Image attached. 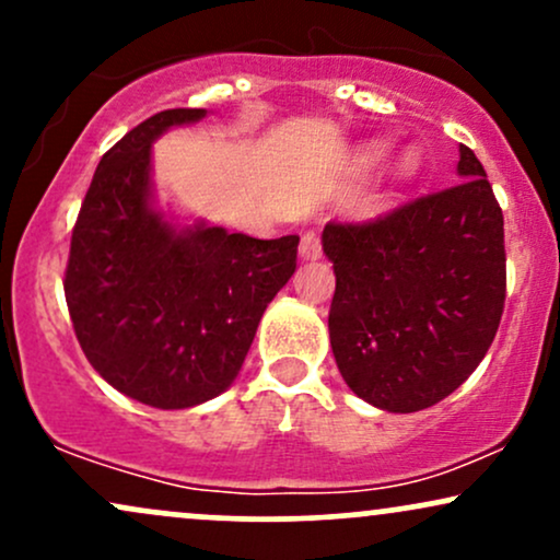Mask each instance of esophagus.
<instances>
[{"label":"esophagus","mask_w":560,"mask_h":560,"mask_svg":"<svg viewBox=\"0 0 560 560\" xmlns=\"http://www.w3.org/2000/svg\"><path fill=\"white\" fill-rule=\"evenodd\" d=\"M320 253H324V247H320L318 231L307 229L305 234H302V240H300V255L305 260H316V258H320Z\"/></svg>","instance_id":"esophagus-1"}]
</instances>
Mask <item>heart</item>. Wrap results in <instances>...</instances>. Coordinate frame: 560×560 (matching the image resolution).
<instances>
[{"label":"heart","instance_id":"obj_1","mask_svg":"<svg viewBox=\"0 0 560 560\" xmlns=\"http://www.w3.org/2000/svg\"><path fill=\"white\" fill-rule=\"evenodd\" d=\"M376 158H378V152L376 150H369L361 158V163L363 165H371ZM416 171H419V158H416L413 152H402V155L397 158V163H395V176L397 178H410V176H416Z\"/></svg>","mask_w":560,"mask_h":560}]
</instances>
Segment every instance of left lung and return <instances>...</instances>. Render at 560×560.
<instances>
[{
	"label": "left lung",
	"instance_id": "left-lung-1",
	"mask_svg": "<svg viewBox=\"0 0 560 560\" xmlns=\"http://www.w3.org/2000/svg\"><path fill=\"white\" fill-rule=\"evenodd\" d=\"M458 182L365 223L331 221L334 361L347 387L389 413L432 408L490 350L505 305L503 210L460 144Z\"/></svg>",
	"mask_w": 560,
	"mask_h": 560
}]
</instances>
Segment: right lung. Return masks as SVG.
<instances>
[{"mask_svg": "<svg viewBox=\"0 0 560 560\" xmlns=\"http://www.w3.org/2000/svg\"><path fill=\"white\" fill-rule=\"evenodd\" d=\"M208 110H163L100 160L70 236L66 302L94 371L163 410L231 387L268 302L298 268L300 236L176 229L152 208V141Z\"/></svg>", "mask_w": 560, "mask_h": 560, "instance_id": "obj_1", "label": "right lung"}]
</instances>
